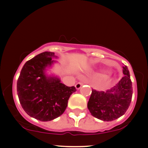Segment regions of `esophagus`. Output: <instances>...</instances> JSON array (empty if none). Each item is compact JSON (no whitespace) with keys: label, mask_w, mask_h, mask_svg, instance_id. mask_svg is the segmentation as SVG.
<instances>
[{"label":"esophagus","mask_w":148,"mask_h":148,"mask_svg":"<svg viewBox=\"0 0 148 148\" xmlns=\"http://www.w3.org/2000/svg\"><path fill=\"white\" fill-rule=\"evenodd\" d=\"M82 85H83V83L79 82V83H77V84H76L75 85V87H76V89L79 90V89H80V88H81V86H82Z\"/></svg>","instance_id":"esophagus-1"}]
</instances>
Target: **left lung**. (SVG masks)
I'll use <instances>...</instances> for the list:
<instances>
[{
	"mask_svg": "<svg viewBox=\"0 0 148 148\" xmlns=\"http://www.w3.org/2000/svg\"><path fill=\"white\" fill-rule=\"evenodd\" d=\"M123 68L124 76L115 86L105 92L92 90L88 108L95 118L113 121L123 116L128 109L133 89L129 69L126 65Z\"/></svg>",
	"mask_w": 148,
	"mask_h": 148,
	"instance_id": "1",
	"label": "left lung"
}]
</instances>
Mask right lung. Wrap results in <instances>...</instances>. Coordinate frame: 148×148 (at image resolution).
I'll return each instance as SVG.
<instances>
[{"mask_svg":"<svg viewBox=\"0 0 148 148\" xmlns=\"http://www.w3.org/2000/svg\"><path fill=\"white\" fill-rule=\"evenodd\" d=\"M53 52L45 51L27 61L17 80L16 90L22 108L32 118L51 121L65 111L69 97L76 91L68 87L57 76H47L46 68L56 61Z\"/></svg>","mask_w":148,"mask_h":148,"instance_id":"1","label":"right lung"}]
</instances>
